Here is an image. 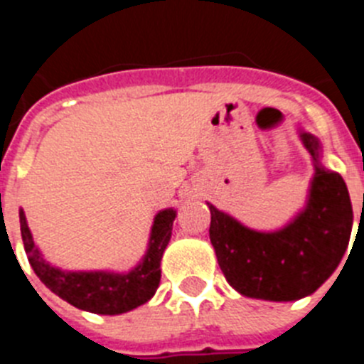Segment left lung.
<instances>
[{"instance_id":"1","label":"left lung","mask_w":364,"mask_h":364,"mask_svg":"<svg viewBox=\"0 0 364 364\" xmlns=\"http://www.w3.org/2000/svg\"><path fill=\"white\" fill-rule=\"evenodd\" d=\"M314 162L306 205L277 228H257L210 204V239L235 290L264 301H297L332 277L346 253L353 208L345 178L321 166L319 140L299 129ZM348 260V259H346Z\"/></svg>"}]
</instances>
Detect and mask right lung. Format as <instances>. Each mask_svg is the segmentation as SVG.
I'll list each match as a JSON object with an SVG mask.
<instances>
[{
    "instance_id": "add662e5",
    "label": "right lung",
    "mask_w": 364,
    "mask_h": 364,
    "mask_svg": "<svg viewBox=\"0 0 364 364\" xmlns=\"http://www.w3.org/2000/svg\"><path fill=\"white\" fill-rule=\"evenodd\" d=\"M175 218V205L153 215L142 253L129 266H74L67 260L60 262L41 246L25 210H19L25 252L41 282L73 306L102 315L131 311L156 294L162 279L160 262L171 240Z\"/></svg>"
}]
</instances>
